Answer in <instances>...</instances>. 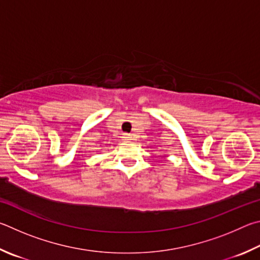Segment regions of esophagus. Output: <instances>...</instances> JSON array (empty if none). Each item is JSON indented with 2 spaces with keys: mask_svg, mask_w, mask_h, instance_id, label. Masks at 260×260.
I'll return each instance as SVG.
<instances>
[{
  "mask_svg": "<svg viewBox=\"0 0 260 260\" xmlns=\"http://www.w3.org/2000/svg\"><path fill=\"white\" fill-rule=\"evenodd\" d=\"M122 138H123V140H124V142H130V140L133 139V136L129 135V134H123Z\"/></svg>",
  "mask_w": 260,
  "mask_h": 260,
  "instance_id": "obj_1",
  "label": "esophagus"
}]
</instances>
